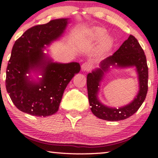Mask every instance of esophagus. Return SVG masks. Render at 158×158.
Wrapping results in <instances>:
<instances>
[{
	"label": "esophagus",
	"instance_id": "obj_1",
	"mask_svg": "<svg viewBox=\"0 0 158 158\" xmlns=\"http://www.w3.org/2000/svg\"><path fill=\"white\" fill-rule=\"evenodd\" d=\"M90 68H91V65L88 62H85L81 65V70L82 71H89Z\"/></svg>",
	"mask_w": 158,
	"mask_h": 158
}]
</instances>
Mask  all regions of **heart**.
Instances as JSON below:
<instances>
[{"label":"heart","mask_w":158,"mask_h":158,"mask_svg":"<svg viewBox=\"0 0 158 158\" xmlns=\"http://www.w3.org/2000/svg\"><path fill=\"white\" fill-rule=\"evenodd\" d=\"M108 32L102 27H94L90 31V37L94 41H100L103 40L98 50V54L102 56L108 53L111 50L114 45V39L110 36L106 37Z\"/></svg>","instance_id":"b5f03b06"}]
</instances>
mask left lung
<instances>
[{"mask_svg":"<svg viewBox=\"0 0 158 158\" xmlns=\"http://www.w3.org/2000/svg\"><path fill=\"white\" fill-rule=\"evenodd\" d=\"M111 66L121 68L135 67L139 81V91L134 100L118 109L102 104L98 98L100 82ZM148 66L144 51L135 36L130 35L112 56L106 58L87 76V88L90 110L98 118L119 121L128 118L137 111L144 102L148 91Z\"/></svg>","mask_w":158,"mask_h":158,"instance_id":"left-lung-1","label":"left lung"}]
</instances>
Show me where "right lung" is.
<instances>
[{
  "mask_svg": "<svg viewBox=\"0 0 158 158\" xmlns=\"http://www.w3.org/2000/svg\"><path fill=\"white\" fill-rule=\"evenodd\" d=\"M68 21L59 19L32 27L14 44L6 68V88L21 111L38 117L56 114L67 85L80 71L78 62H54L43 52L63 35ZM31 73L42 77L35 81L27 76Z\"/></svg>",
  "mask_w": 158,
  "mask_h": 158,
  "instance_id": "right-lung-1",
  "label": "right lung"
}]
</instances>
